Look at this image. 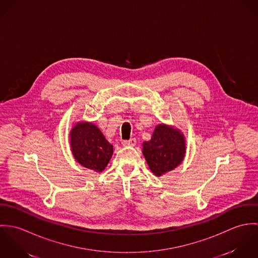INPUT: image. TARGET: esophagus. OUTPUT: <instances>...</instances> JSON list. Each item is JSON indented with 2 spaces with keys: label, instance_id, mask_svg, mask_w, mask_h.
<instances>
[{
  "label": "esophagus",
  "instance_id": "1",
  "mask_svg": "<svg viewBox=\"0 0 258 258\" xmlns=\"http://www.w3.org/2000/svg\"><path fill=\"white\" fill-rule=\"evenodd\" d=\"M122 145L123 146H135L136 145V139L131 138L130 140H124V141H122Z\"/></svg>",
  "mask_w": 258,
  "mask_h": 258
}]
</instances>
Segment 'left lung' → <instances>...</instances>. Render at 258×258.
Masks as SVG:
<instances>
[{"label": "left lung", "mask_w": 258, "mask_h": 258, "mask_svg": "<svg viewBox=\"0 0 258 258\" xmlns=\"http://www.w3.org/2000/svg\"><path fill=\"white\" fill-rule=\"evenodd\" d=\"M185 153L184 135L165 124L158 125L150 141L143 143V155L150 170L160 177L178 167Z\"/></svg>", "instance_id": "obj_1"}]
</instances>
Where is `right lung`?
Here are the masks:
<instances>
[{
	"label": "right lung",
	"instance_id": "obj_1",
	"mask_svg": "<svg viewBox=\"0 0 258 258\" xmlns=\"http://www.w3.org/2000/svg\"><path fill=\"white\" fill-rule=\"evenodd\" d=\"M71 145L75 160L83 167L102 172L110 161L113 146L92 123H77L71 133Z\"/></svg>",
	"mask_w": 258,
	"mask_h": 258
}]
</instances>
